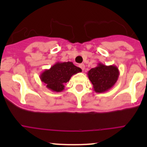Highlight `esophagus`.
<instances>
[{
  "label": "esophagus",
  "mask_w": 147,
  "mask_h": 147,
  "mask_svg": "<svg viewBox=\"0 0 147 147\" xmlns=\"http://www.w3.org/2000/svg\"><path fill=\"white\" fill-rule=\"evenodd\" d=\"M79 67L81 68V69H82V70H84V68H85V65H84V64H80Z\"/></svg>",
  "instance_id": "34e87169"
}]
</instances>
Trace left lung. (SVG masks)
I'll return each instance as SVG.
<instances>
[{
    "label": "left lung",
    "mask_w": 147,
    "mask_h": 147,
    "mask_svg": "<svg viewBox=\"0 0 147 147\" xmlns=\"http://www.w3.org/2000/svg\"><path fill=\"white\" fill-rule=\"evenodd\" d=\"M89 80L93 84L95 92L102 93L110 90L119 76V69L115 65H105L98 63L87 72Z\"/></svg>",
    "instance_id": "obj_1"
}]
</instances>
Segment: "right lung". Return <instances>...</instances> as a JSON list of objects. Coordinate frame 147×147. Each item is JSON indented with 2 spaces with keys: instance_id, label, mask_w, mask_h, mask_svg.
Returning a JSON list of instances; mask_svg holds the SVG:
<instances>
[{
  "instance_id": "1",
  "label": "right lung",
  "mask_w": 147,
  "mask_h": 147,
  "mask_svg": "<svg viewBox=\"0 0 147 147\" xmlns=\"http://www.w3.org/2000/svg\"><path fill=\"white\" fill-rule=\"evenodd\" d=\"M80 72L82 69L72 62H57L49 69L44 70L40 75V78L47 89L60 92L64 90V84L69 82L71 77Z\"/></svg>"
}]
</instances>
